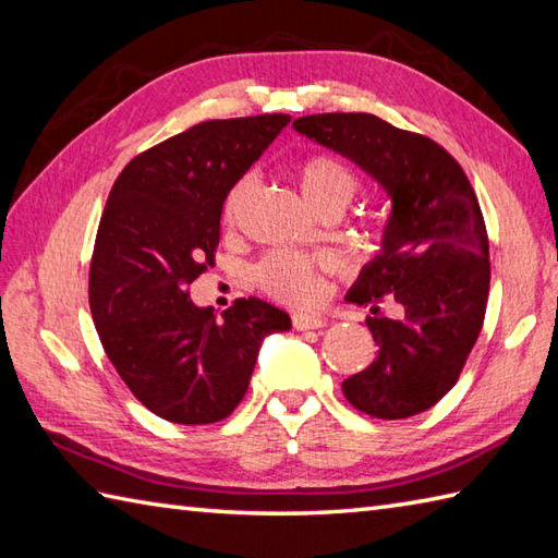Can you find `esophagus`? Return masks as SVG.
<instances>
[{
	"label": "esophagus",
	"instance_id": "esophagus-1",
	"mask_svg": "<svg viewBox=\"0 0 558 558\" xmlns=\"http://www.w3.org/2000/svg\"><path fill=\"white\" fill-rule=\"evenodd\" d=\"M293 327L299 331H307V329H319L325 327V317L315 315V313H293Z\"/></svg>",
	"mask_w": 558,
	"mask_h": 558
}]
</instances>
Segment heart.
<instances>
[{"mask_svg": "<svg viewBox=\"0 0 558 558\" xmlns=\"http://www.w3.org/2000/svg\"><path fill=\"white\" fill-rule=\"evenodd\" d=\"M295 181L303 197L315 209L341 207L351 201L357 191L355 171L331 153H311L295 165ZM253 189V174L241 177L231 185L221 215L227 221L236 219L241 207ZM329 267V257L301 251H271L253 269V279L259 289L271 299L305 305L313 303L319 293V271Z\"/></svg>", "mask_w": 558, "mask_h": 558, "instance_id": "heart-1", "label": "heart"}]
</instances>
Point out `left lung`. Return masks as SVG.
Segmentation results:
<instances>
[{
  "mask_svg": "<svg viewBox=\"0 0 558 558\" xmlns=\"http://www.w3.org/2000/svg\"><path fill=\"white\" fill-rule=\"evenodd\" d=\"M293 129L353 159L391 197L381 253L345 295L373 313L377 355L341 384L343 396L381 420L423 413L461 377L485 322L489 239L473 185L439 143L365 111L301 117ZM384 300L399 318L380 315Z\"/></svg>",
  "mask_w": 558,
  "mask_h": 558,
  "instance_id": "8db88e82",
  "label": "left lung"
}]
</instances>
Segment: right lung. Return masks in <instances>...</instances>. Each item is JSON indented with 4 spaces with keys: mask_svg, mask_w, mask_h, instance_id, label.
Segmentation results:
<instances>
[{
    "mask_svg": "<svg viewBox=\"0 0 558 558\" xmlns=\"http://www.w3.org/2000/svg\"><path fill=\"white\" fill-rule=\"evenodd\" d=\"M289 114L203 121L123 167L107 197L90 259V313L107 357L147 411L179 425L233 413L259 343L291 317L236 299L217 319L191 283L215 265L229 189Z\"/></svg>",
    "mask_w": 558,
    "mask_h": 558,
    "instance_id": "add662e5",
    "label": "right lung"
}]
</instances>
